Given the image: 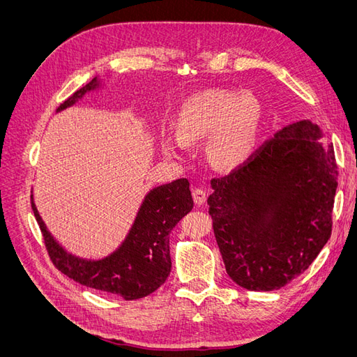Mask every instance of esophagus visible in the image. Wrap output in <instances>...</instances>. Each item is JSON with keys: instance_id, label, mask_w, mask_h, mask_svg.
<instances>
[{"instance_id": "esophagus-1", "label": "esophagus", "mask_w": 357, "mask_h": 357, "mask_svg": "<svg viewBox=\"0 0 357 357\" xmlns=\"http://www.w3.org/2000/svg\"><path fill=\"white\" fill-rule=\"evenodd\" d=\"M192 197H193V202H195L197 205H202L205 202V198H207V195H205V190L201 188L193 189Z\"/></svg>"}]
</instances>
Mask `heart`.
<instances>
[{"label":"heart","instance_id":"b5f03b06","mask_svg":"<svg viewBox=\"0 0 357 357\" xmlns=\"http://www.w3.org/2000/svg\"><path fill=\"white\" fill-rule=\"evenodd\" d=\"M261 104L252 95L228 91L202 93L180 113L172 150H186L189 142L210 135V153L222 165H238L252 152L261 123Z\"/></svg>","mask_w":357,"mask_h":357}]
</instances>
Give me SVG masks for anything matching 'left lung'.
<instances>
[{"label": "left lung", "mask_w": 357, "mask_h": 357, "mask_svg": "<svg viewBox=\"0 0 357 357\" xmlns=\"http://www.w3.org/2000/svg\"><path fill=\"white\" fill-rule=\"evenodd\" d=\"M319 135L308 121L284 126L229 174L211 180L215 241L226 273L247 290L286 286L331 238L338 167Z\"/></svg>", "instance_id": "obj_1"}]
</instances>
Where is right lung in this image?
<instances>
[{
  "label": "right lung",
  "mask_w": 357,
  "mask_h": 357,
  "mask_svg": "<svg viewBox=\"0 0 357 357\" xmlns=\"http://www.w3.org/2000/svg\"><path fill=\"white\" fill-rule=\"evenodd\" d=\"M96 86V79L75 91L58 110L75 102ZM52 264L75 283L134 301L153 294L171 271L168 234L193 208L189 181L180 178L153 189L146 197L125 243L98 262L77 259L56 244L31 201Z\"/></svg>",
  "instance_id": "add662e5"
}]
</instances>
